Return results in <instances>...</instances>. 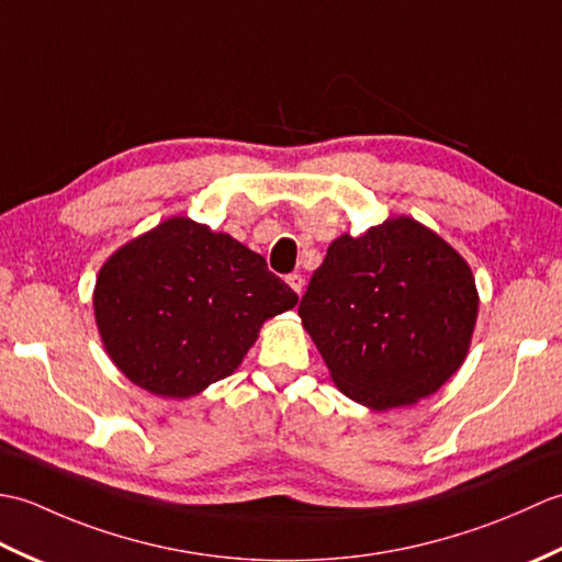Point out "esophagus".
I'll use <instances>...</instances> for the list:
<instances>
[{"mask_svg":"<svg viewBox=\"0 0 562 562\" xmlns=\"http://www.w3.org/2000/svg\"><path fill=\"white\" fill-rule=\"evenodd\" d=\"M288 284L290 288L296 292V294H302V290H304V278L300 272H292V274H288Z\"/></svg>","mask_w":562,"mask_h":562,"instance_id":"34e87169","label":"esophagus"}]
</instances>
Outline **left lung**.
Wrapping results in <instances>:
<instances>
[{
	"mask_svg": "<svg viewBox=\"0 0 562 562\" xmlns=\"http://www.w3.org/2000/svg\"><path fill=\"white\" fill-rule=\"evenodd\" d=\"M300 316L345 396L389 411L435 393L461 367L479 292L457 250L398 217L336 238Z\"/></svg>",
	"mask_w": 562,
	"mask_h": 562,
	"instance_id": "1",
	"label": "left lung"
}]
</instances>
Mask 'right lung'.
<instances>
[{"label": "right lung", "mask_w": 562, "mask_h": 562, "mask_svg": "<svg viewBox=\"0 0 562 562\" xmlns=\"http://www.w3.org/2000/svg\"><path fill=\"white\" fill-rule=\"evenodd\" d=\"M296 300L266 258L173 217L109 258L93 308L105 350L133 384L188 398L229 376L262 321Z\"/></svg>", "instance_id": "add662e5"}]
</instances>
